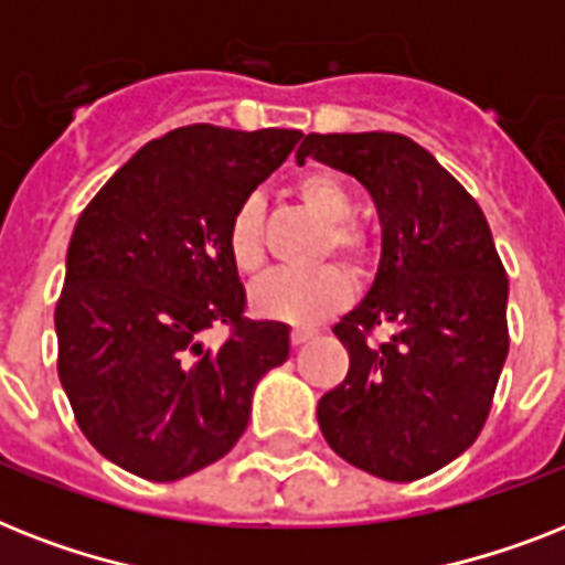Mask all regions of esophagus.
Masks as SVG:
<instances>
[{"label": "esophagus", "instance_id": "esophagus-1", "mask_svg": "<svg viewBox=\"0 0 565 565\" xmlns=\"http://www.w3.org/2000/svg\"><path fill=\"white\" fill-rule=\"evenodd\" d=\"M311 335H315V329H303V327L291 329V344H295V347L306 344V341H309Z\"/></svg>", "mask_w": 565, "mask_h": 565}]
</instances>
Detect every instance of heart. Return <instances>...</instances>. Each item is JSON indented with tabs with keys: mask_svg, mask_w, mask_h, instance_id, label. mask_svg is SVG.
<instances>
[{
	"mask_svg": "<svg viewBox=\"0 0 565 565\" xmlns=\"http://www.w3.org/2000/svg\"><path fill=\"white\" fill-rule=\"evenodd\" d=\"M297 201L323 221L318 256L335 254L355 277H364L370 268V242L350 218L353 195L350 189L329 171H309L295 183ZM227 254L242 274L254 277L265 265L262 242V204L247 198L236 206L227 224ZM353 282L341 265L323 262L315 268L277 270L254 288V309L262 318L282 320L291 327H315L332 311L350 300Z\"/></svg>",
	"mask_w": 565,
	"mask_h": 565,
	"instance_id": "obj_1",
	"label": "heart"
}]
</instances>
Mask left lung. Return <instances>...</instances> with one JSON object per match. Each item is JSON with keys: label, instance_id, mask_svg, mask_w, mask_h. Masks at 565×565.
<instances>
[{"label": "left lung", "instance_id": "8db88e82", "mask_svg": "<svg viewBox=\"0 0 565 565\" xmlns=\"http://www.w3.org/2000/svg\"><path fill=\"white\" fill-rule=\"evenodd\" d=\"M306 157L353 174L382 224L367 297L335 323L347 379L318 423L347 463L385 481L431 476L476 444L508 359V274L476 198L403 134H309ZM387 326L392 338L369 341Z\"/></svg>", "mask_w": 565, "mask_h": 565}]
</instances>
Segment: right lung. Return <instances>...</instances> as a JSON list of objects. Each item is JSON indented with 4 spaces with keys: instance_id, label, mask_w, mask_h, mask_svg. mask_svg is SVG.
Listing matches in <instances>:
<instances>
[{
    "instance_id": "add662e5",
    "label": "right lung",
    "mask_w": 565,
    "mask_h": 565,
    "mask_svg": "<svg viewBox=\"0 0 565 565\" xmlns=\"http://www.w3.org/2000/svg\"><path fill=\"white\" fill-rule=\"evenodd\" d=\"M300 130L186 125L130 157L81 212L54 309L57 376L116 467L178 481L236 446L288 327L245 318L227 224ZM231 329L212 351L203 332Z\"/></svg>"
}]
</instances>
